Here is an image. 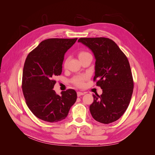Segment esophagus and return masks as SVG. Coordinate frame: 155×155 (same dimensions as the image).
I'll use <instances>...</instances> for the list:
<instances>
[{"mask_svg": "<svg viewBox=\"0 0 155 155\" xmlns=\"http://www.w3.org/2000/svg\"><path fill=\"white\" fill-rule=\"evenodd\" d=\"M84 94H85V93H84V92H77V95H78V97L81 96L82 95H84Z\"/></svg>", "mask_w": 155, "mask_h": 155, "instance_id": "1", "label": "esophagus"}]
</instances>
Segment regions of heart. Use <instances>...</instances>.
Masks as SVG:
<instances>
[{
  "label": "heart",
  "mask_w": 155,
  "mask_h": 155,
  "mask_svg": "<svg viewBox=\"0 0 155 155\" xmlns=\"http://www.w3.org/2000/svg\"><path fill=\"white\" fill-rule=\"evenodd\" d=\"M88 54H90L87 52V51H81L78 53V58L79 59H80L82 58L85 57V56H86ZM67 63V59L64 61V66H66ZM87 78H88V76H87V75H80V76H77L76 77H74L72 79V82L74 85H76L77 87H81L83 86L84 82L87 80Z\"/></svg>",
  "instance_id": "b5f03b06"
}]
</instances>
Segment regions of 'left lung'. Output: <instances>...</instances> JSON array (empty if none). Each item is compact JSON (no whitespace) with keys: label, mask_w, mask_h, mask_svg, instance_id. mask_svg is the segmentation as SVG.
Here are the masks:
<instances>
[{"label":"left lung","mask_w":155,"mask_h":155,"mask_svg":"<svg viewBox=\"0 0 155 155\" xmlns=\"http://www.w3.org/2000/svg\"><path fill=\"white\" fill-rule=\"evenodd\" d=\"M79 43L91 49L96 59L95 76L102 94L93 95L90 105L93 118L108 124L118 120L127 109L134 83L129 61L115 42L105 37L80 38Z\"/></svg>","instance_id":"obj_1"}]
</instances>
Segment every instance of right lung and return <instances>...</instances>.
<instances>
[{"instance_id": "add662e5", "label": "right lung", "mask_w": 155, "mask_h": 155, "mask_svg": "<svg viewBox=\"0 0 155 155\" xmlns=\"http://www.w3.org/2000/svg\"><path fill=\"white\" fill-rule=\"evenodd\" d=\"M78 39L44 40L28 55L22 72V88L27 106L37 118L48 122L64 120L77 99L74 89L57 94L54 78L62 72L64 54Z\"/></svg>"}]
</instances>
